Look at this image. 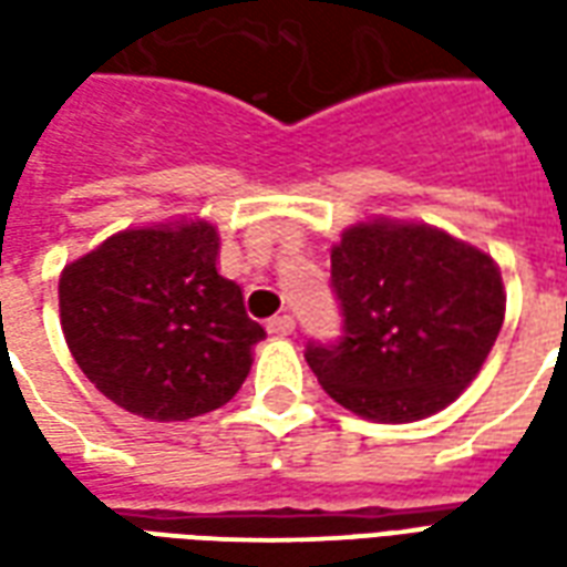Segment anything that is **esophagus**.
<instances>
[{
	"mask_svg": "<svg viewBox=\"0 0 567 567\" xmlns=\"http://www.w3.org/2000/svg\"><path fill=\"white\" fill-rule=\"evenodd\" d=\"M267 331L272 337H291L295 333V319L291 316H276V319L267 321Z\"/></svg>",
	"mask_w": 567,
	"mask_h": 567,
	"instance_id": "1",
	"label": "esophagus"
}]
</instances>
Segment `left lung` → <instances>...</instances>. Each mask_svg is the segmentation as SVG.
Listing matches in <instances>:
<instances>
[{
	"label": "left lung",
	"instance_id": "obj_1",
	"mask_svg": "<svg viewBox=\"0 0 567 567\" xmlns=\"http://www.w3.org/2000/svg\"><path fill=\"white\" fill-rule=\"evenodd\" d=\"M343 337L309 343L321 389L355 416L416 422L474 382L504 324L501 270L427 224H352L331 248Z\"/></svg>",
	"mask_w": 567,
	"mask_h": 567
}]
</instances>
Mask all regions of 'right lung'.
<instances>
[{
    "label": "right lung",
    "instance_id": "obj_1",
    "mask_svg": "<svg viewBox=\"0 0 567 567\" xmlns=\"http://www.w3.org/2000/svg\"><path fill=\"white\" fill-rule=\"evenodd\" d=\"M215 260V227L178 221L121 230L66 264L60 324L109 401L142 419L185 422L239 392L267 333Z\"/></svg>",
    "mask_w": 567,
    "mask_h": 567
}]
</instances>
